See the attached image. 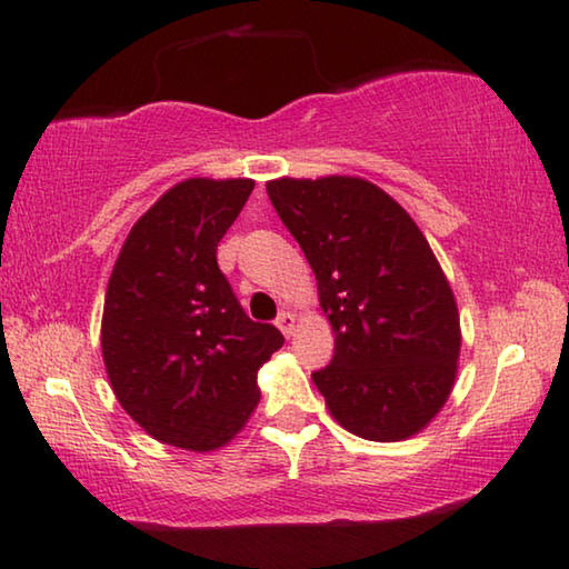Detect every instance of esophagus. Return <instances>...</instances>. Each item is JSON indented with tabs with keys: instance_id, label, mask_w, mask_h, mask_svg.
<instances>
[{
	"instance_id": "esophagus-1",
	"label": "esophagus",
	"mask_w": 569,
	"mask_h": 569,
	"mask_svg": "<svg viewBox=\"0 0 569 569\" xmlns=\"http://www.w3.org/2000/svg\"><path fill=\"white\" fill-rule=\"evenodd\" d=\"M276 326H278V329H281V333L286 336V339H291L293 331H296V316H293V313H288V311H283L281 316H278Z\"/></svg>"
}]
</instances>
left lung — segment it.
Segmentation results:
<instances>
[{"mask_svg":"<svg viewBox=\"0 0 569 569\" xmlns=\"http://www.w3.org/2000/svg\"><path fill=\"white\" fill-rule=\"evenodd\" d=\"M266 190L333 331V359L313 373L329 413L369 441L419 435L445 409L461 351L457 298L429 240L371 180L276 178Z\"/></svg>","mask_w":569,"mask_h":569,"instance_id":"left-lung-1","label":"left lung"}]
</instances>
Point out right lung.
Returning a JSON list of instances; mask_svg holds the SVG:
<instances>
[{
	"mask_svg": "<svg viewBox=\"0 0 569 569\" xmlns=\"http://www.w3.org/2000/svg\"><path fill=\"white\" fill-rule=\"evenodd\" d=\"M256 188L188 178L130 228L104 293L100 346L120 407L152 439L186 451L230 445L261 401L258 369L283 346L253 323L216 250Z\"/></svg>",
	"mask_w": 569,
	"mask_h": 569,
	"instance_id": "1",
	"label": "right lung"
}]
</instances>
